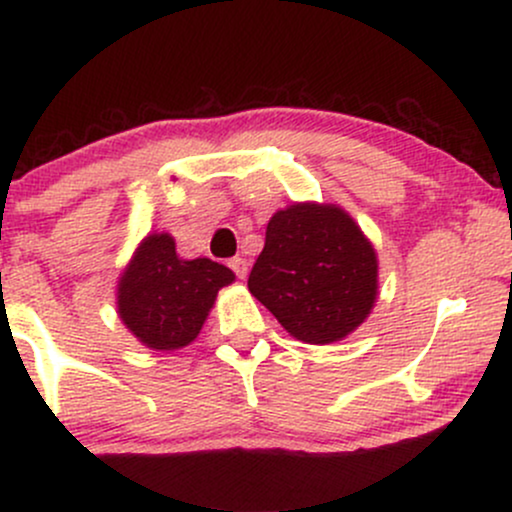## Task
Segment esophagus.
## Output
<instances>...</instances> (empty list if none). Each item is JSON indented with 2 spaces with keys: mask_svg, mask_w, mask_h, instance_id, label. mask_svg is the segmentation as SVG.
<instances>
[{
  "mask_svg": "<svg viewBox=\"0 0 512 512\" xmlns=\"http://www.w3.org/2000/svg\"><path fill=\"white\" fill-rule=\"evenodd\" d=\"M228 267L236 272L238 279H245V276H248V260H245V257H233V260L228 262Z\"/></svg>",
  "mask_w": 512,
  "mask_h": 512,
  "instance_id": "1",
  "label": "esophagus"
}]
</instances>
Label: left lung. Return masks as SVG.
<instances>
[{"mask_svg":"<svg viewBox=\"0 0 512 512\" xmlns=\"http://www.w3.org/2000/svg\"><path fill=\"white\" fill-rule=\"evenodd\" d=\"M248 289L298 342H342L378 298V255L339 204L293 202L269 219Z\"/></svg>","mask_w":512,"mask_h":512,"instance_id":"obj_1","label":"left lung"}]
</instances>
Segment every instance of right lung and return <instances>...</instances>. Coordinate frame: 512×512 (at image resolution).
I'll list each match as a JSON object with an SVG mask.
<instances>
[{"label": "right lung", "mask_w": 512, "mask_h": 512, "mask_svg": "<svg viewBox=\"0 0 512 512\" xmlns=\"http://www.w3.org/2000/svg\"><path fill=\"white\" fill-rule=\"evenodd\" d=\"M233 281L236 274L209 257L182 260L170 233H149L117 279V315L146 349L178 351L195 342Z\"/></svg>", "instance_id": "add662e5"}]
</instances>
